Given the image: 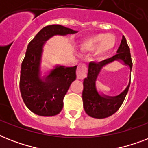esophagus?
<instances>
[{"mask_svg": "<svg viewBox=\"0 0 148 148\" xmlns=\"http://www.w3.org/2000/svg\"><path fill=\"white\" fill-rule=\"evenodd\" d=\"M77 78L79 80H83L87 76V66L85 64H80L77 69Z\"/></svg>", "mask_w": 148, "mask_h": 148, "instance_id": "esophagus-1", "label": "esophagus"}]
</instances>
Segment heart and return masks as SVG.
Here are the masks:
<instances>
[{
  "label": "heart",
  "mask_w": 148,
  "mask_h": 148,
  "mask_svg": "<svg viewBox=\"0 0 148 148\" xmlns=\"http://www.w3.org/2000/svg\"><path fill=\"white\" fill-rule=\"evenodd\" d=\"M114 45V36L112 34H99L86 39L84 41L82 47L84 49L87 51H93L97 47V52L100 54H104L110 49H112Z\"/></svg>",
  "instance_id": "obj_1"
}]
</instances>
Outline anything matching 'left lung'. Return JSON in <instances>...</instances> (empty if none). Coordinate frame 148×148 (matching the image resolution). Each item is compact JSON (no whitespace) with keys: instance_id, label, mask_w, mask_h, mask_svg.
Here are the masks:
<instances>
[{"instance_id":"8db88e82","label":"left lung","mask_w":148,"mask_h":148,"mask_svg":"<svg viewBox=\"0 0 148 148\" xmlns=\"http://www.w3.org/2000/svg\"><path fill=\"white\" fill-rule=\"evenodd\" d=\"M115 60H121L124 61L126 65H128L132 69V60H131L130 47L127 45L126 38L122 37L121 42L117 51V53L112 58L103 60L101 62H90L88 67V77L84 80V89L82 92L83 105L85 112L89 116L95 118H105L114 114L124 102L127 94L130 88L131 79L128 86L126 89L116 97H108L105 95H100L95 87V82L99 73L102 67L107 64L112 62Z\"/></svg>"}]
</instances>
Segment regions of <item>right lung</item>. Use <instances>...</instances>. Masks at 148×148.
I'll return each instance as SVG.
<instances>
[{"label":"right lung","mask_w":148,"mask_h":148,"mask_svg":"<svg viewBox=\"0 0 148 148\" xmlns=\"http://www.w3.org/2000/svg\"><path fill=\"white\" fill-rule=\"evenodd\" d=\"M59 24H52L41 29L28 44L21 64L20 90L24 103L29 110L40 116H54L61 111L64 97L70 85L76 79L77 66H58L45 79L39 75L43 45L52 36L75 34Z\"/></svg>","instance_id":"add662e5"}]
</instances>
